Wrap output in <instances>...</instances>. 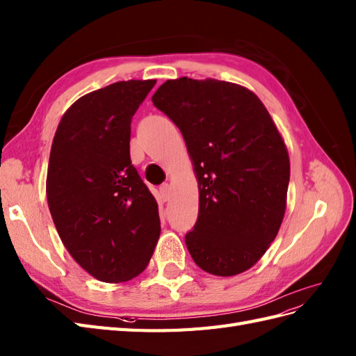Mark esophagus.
I'll return each instance as SVG.
<instances>
[{"label": "esophagus", "instance_id": "obj_1", "mask_svg": "<svg viewBox=\"0 0 356 356\" xmlns=\"http://www.w3.org/2000/svg\"><path fill=\"white\" fill-rule=\"evenodd\" d=\"M160 195H161L163 201H168V199L170 197V186L169 184H163L160 187Z\"/></svg>", "mask_w": 356, "mask_h": 356}]
</instances>
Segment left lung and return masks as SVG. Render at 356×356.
<instances>
[{
	"instance_id": "8db88e82",
	"label": "left lung",
	"mask_w": 356,
	"mask_h": 356,
	"mask_svg": "<svg viewBox=\"0 0 356 356\" xmlns=\"http://www.w3.org/2000/svg\"><path fill=\"white\" fill-rule=\"evenodd\" d=\"M154 106L183 134L199 186V213L186 245L216 276L252 267L275 240L287 207L290 159L254 92L214 78L163 83Z\"/></svg>"
}]
</instances>
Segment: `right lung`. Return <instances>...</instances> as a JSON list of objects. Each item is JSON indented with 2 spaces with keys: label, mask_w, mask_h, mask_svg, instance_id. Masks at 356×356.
Wrapping results in <instances>:
<instances>
[{
  "label": "right lung",
  "mask_w": 356,
  "mask_h": 356,
  "mask_svg": "<svg viewBox=\"0 0 356 356\" xmlns=\"http://www.w3.org/2000/svg\"><path fill=\"white\" fill-rule=\"evenodd\" d=\"M155 80L113 83L66 110L51 146L47 197L67 252L93 278L140 275L160 237L159 205L129 159L131 119Z\"/></svg>",
  "instance_id": "right-lung-1"
}]
</instances>
